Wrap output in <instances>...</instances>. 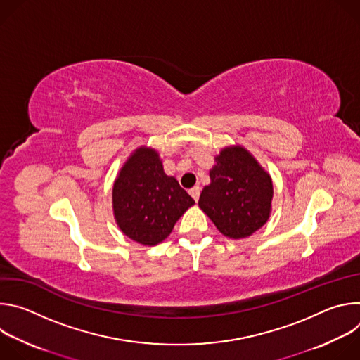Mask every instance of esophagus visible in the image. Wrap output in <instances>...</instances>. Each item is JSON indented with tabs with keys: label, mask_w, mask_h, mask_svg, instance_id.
I'll return each instance as SVG.
<instances>
[{
	"label": "esophagus",
	"mask_w": 360,
	"mask_h": 360,
	"mask_svg": "<svg viewBox=\"0 0 360 360\" xmlns=\"http://www.w3.org/2000/svg\"><path fill=\"white\" fill-rule=\"evenodd\" d=\"M189 193H191V196L193 198V200L198 202L199 195H200V188H199V186H193V188L189 191Z\"/></svg>",
	"instance_id": "34e87169"
}]
</instances>
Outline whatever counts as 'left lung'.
<instances>
[{
	"instance_id": "1",
	"label": "left lung",
	"mask_w": 360,
	"mask_h": 360,
	"mask_svg": "<svg viewBox=\"0 0 360 360\" xmlns=\"http://www.w3.org/2000/svg\"><path fill=\"white\" fill-rule=\"evenodd\" d=\"M202 189L199 208L218 231L232 239L250 236L269 219L274 185L271 175L240 145L224 148Z\"/></svg>"
}]
</instances>
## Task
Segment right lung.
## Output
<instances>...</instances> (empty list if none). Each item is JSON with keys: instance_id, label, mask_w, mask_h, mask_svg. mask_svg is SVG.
Masks as SVG:
<instances>
[{"instance_id": "right-lung-1", "label": "right lung", "mask_w": 360, "mask_h": 360, "mask_svg": "<svg viewBox=\"0 0 360 360\" xmlns=\"http://www.w3.org/2000/svg\"><path fill=\"white\" fill-rule=\"evenodd\" d=\"M193 203L178 181L164 172L160 153L146 146L131 153L112 188L117 225L128 238L148 246L167 239Z\"/></svg>"}]
</instances>
